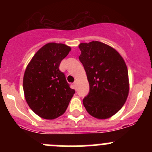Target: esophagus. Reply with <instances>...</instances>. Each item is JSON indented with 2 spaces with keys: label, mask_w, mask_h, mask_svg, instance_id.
Returning a JSON list of instances; mask_svg holds the SVG:
<instances>
[{
  "label": "esophagus",
  "mask_w": 152,
  "mask_h": 152,
  "mask_svg": "<svg viewBox=\"0 0 152 152\" xmlns=\"http://www.w3.org/2000/svg\"><path fill=\"white\" fill-rule=\"evenodd\" d=\"M76 85H77V82H76H76H73V86H74L75 87H76Z\"/></svg>",
  "instance_id": "1"
}]
</instances>
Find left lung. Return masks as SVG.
Returning <instances> with one entry per match:
<instances>
[{
  "label": "left lung",
  "instance_id": "obj_1",
  "mask_svg": "<svg viewBox=\"0 0 152 152\" xmlns=\"http://www.w3.org/2000/svg\"><path fill=\"white\" fill-rule=\"evenodd\" d=\"M90 91L83 104L90 115L107 119L121 109L128 97V70L118 52L99 41L79 45Z\"/></svg>",
  "mask_w": 152,
  "mask_h": 152
}]
</instances>
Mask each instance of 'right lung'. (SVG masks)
Masks as SVG:
<instances>
[{"mask_svg":"<svg viewBox=\"0 0 152 152\" xmlns=\"http://www.w3.org/2000/svg\"><path fill=\"white\" fill-rule=\"evenodd\" d=\"M70 50L65 44L49 42L35 53L26 69V101L33 112L44 119L52 120L64 114L75 93L59 69Z\"/></svg>","mask_w":152,"mask_h":152,"instance_id":"1","label":"right lung"}]
</instances>
